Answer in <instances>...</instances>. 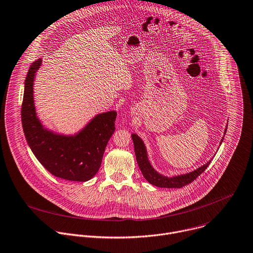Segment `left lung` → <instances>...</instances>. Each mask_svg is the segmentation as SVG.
<instances>
[{"mask_svg": "<svg viewBox=\"0 0 253 253\" xmlns=\"http://www.w3.org/2000/svg\"><path fill=\"white\" fill-rule=\"evenodd\" d=\"M226 129H227V127H225L224 134L226 133ZM131 136H132V140L134 143L136 160H137L138 166L141 170V173L143 174V177L150 184H152L158 188H169V189L170 188H182L188 184H191L207 169L212 160V159L210 160L208 163H206L202 167L198 168V169H196L190 173L168 177V176L162 175L159 172H157L153 168V166L151 165L149 158H148L147 149H146L144 141L135 133H133ZM223 139H224V135L219 143V146L222 143Z\"/></svg>", "mask_w": 253, "mask_h": 253, "instance_id": "1", "label": "left lung"}]
</instances>
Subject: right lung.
Masks as SVG:
<instances>
[{"instance_id":"add662e5","label":"right lung","mask_w":253,"mask_h":253,"mask_svg":"<svg viewBox=\"0 0 253 253\" xmlns=\"http://www.w3.org/2000/svg\"><path fill=\"white\" fill-rule=\"evenodd\" d=\"M42 59L32 63L25 80L22 124L26 140L39 162L53 176L73 182L92 179L101 166L106 145L115 131V110L96 114L74 134L54 132L40 120L34 82Z\"/></svg>"}]
</instances>
